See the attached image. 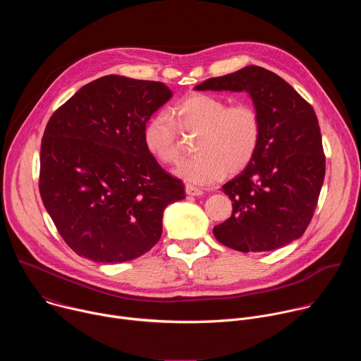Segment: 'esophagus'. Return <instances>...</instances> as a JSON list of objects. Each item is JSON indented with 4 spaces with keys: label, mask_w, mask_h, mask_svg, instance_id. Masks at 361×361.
I'll use <instances>...</instances> for the list:
<instances>
[{
    "label": "esophagus",
    "mask_w": 361,
    "mask_h": 361,
    "mask_svg": "<svg viewBox=\"0 0 361 361\" xmlns=\"http://www.w3.org/2000/svg\"><path fill=\"white\" fill-rule=\"evenodd\" d=\"M185 194H187V195H191V197H198V195L202 194V191H201L200 188L191 185V184H187V185H185Z\"/></svg>",
    "instance_id": "obj_1"
}]
</instances>
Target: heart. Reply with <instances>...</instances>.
<instances>
[{
	"label": "heart",
	"mask_w": 361,
	"mask_h": 361,
	"mask_svg": "<svg viewBox=\"0 0 361 361\" xmlns=\"http://www.w3.org/2000/svg\"><path fill=\"white\" fill-rule=\"evenodd\" d=\"M178 130L197 133L194 157L181 161L174 174L195 185L212 184L226 171L235 174L252 160L262 138V118L250 102L227 101L194 92L178 101L170 114H154L142 130V141L151 156L164 164L180 159Z\"/></svg>",
	"instance_id": "obj_1"
}]
</instances>
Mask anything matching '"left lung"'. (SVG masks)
<instances>
[{
	"mask_svg": "<svg viewBox=\"0 0 361 361\" xmlns=\"http://www.w3.org/2000/svg\"><path fill=\"white\" fill-rule=\"evenodd\" d=\"M197 91H245L262 118L250 164L223 191L233 202L216 238L237 251H271L300 238L310 224L326 174L322 133L313 107L281 77L248 66L209 78Z\"/></svg>",
	"mask_w": 361,
	"mask_h": 361,
	"instance_id": "left-lung-1",
	"label": "left lung"
}]
</instances>
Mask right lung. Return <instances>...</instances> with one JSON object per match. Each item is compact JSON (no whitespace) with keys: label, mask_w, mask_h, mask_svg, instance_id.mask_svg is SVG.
Here are the masks:
<instances>
[{"label":"right lung","mask_w":361,"mask_h":361,"mask_svg":"<svg viewBox=\"0 0 361 361\" xmlns=\"http://www.w3.org/2000/svg\"><path fill=\"white\" fill-rule=\"evenodd\" d=\"M173 97L157 81L106 75L51 116L41 141L39 194L64 241L97 263H124L156 245L163 213L185 198L142 141Z\"/></svg>","instance_id":"add662e5"}]
</instances>
